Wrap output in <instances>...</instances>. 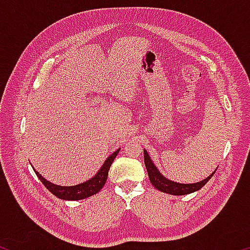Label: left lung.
I'll use <instances>...</instances> for the list:
<instances>
[{
	"label": "left lung",
	"mask_w": 250,
	"mask_h": 250,
	"mask_svg": "<svg viewBox=\"0 0 250 250\" xmlns=\"http://www.w3.org/2000/svg\"><path fill=\"white\" fill-rule=\"evenodd\" d=\"M143 155H145V164L147 171V175H149V179L152 185H153L155 188H158L159 191L171 194V195H186V194H191L193 192L198 191V189H201L203 186L210 180V177L214 175L215 171H216L215 170L209 176H207L205 180L197 182V183L182 184L168 180L166 176L161 174L160 171L154 166V163L152 162L151 158L146 150H143Z\"/></svg>",
	"instance_id": "1"
}]
</instances>
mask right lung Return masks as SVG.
<instances>
[{
	"mask_svg": "<svg viewBox=\"0 0 250 250\" xmlns=\"http://www.w3.org/2000/svg\"><path fill=\"white\" fill-rule=\"evenodd\" d=\"M119 151L120 149H118L117 151L113 152L111 155L108 156V159L104 161L103 167H101L98 173H97L94 177H91L90 180L83 182V183H80L78 185H74V186H61V185L53 184L50 183L49 181L44 179V177L42 176L34 167L33 170L35 172L37 177L41 180L42 183L45 185V188H47L50 193L54 194L56 197L65 201H79V200H83V198L95 195V194L98 193L100 189L104 188L108 177L109 168L111 167L113 160L116 159L117 154L119 153Z\"/></svg>",
	"mask_w": 250,
	"mask_h": 250,
	"instance_id": "1",
	"label": "right lung"
}]
</instances>
